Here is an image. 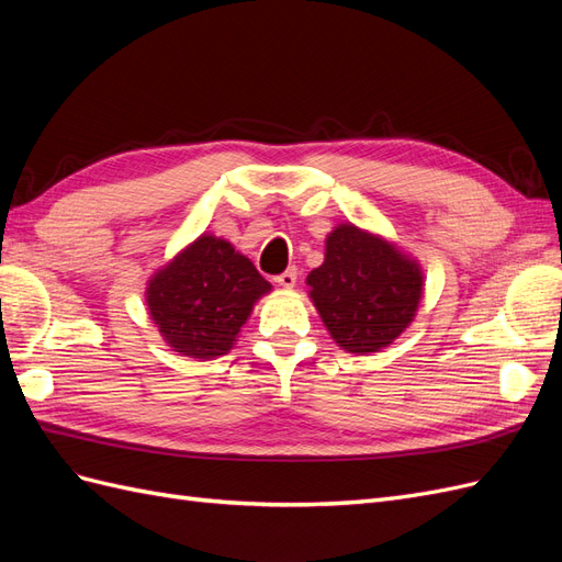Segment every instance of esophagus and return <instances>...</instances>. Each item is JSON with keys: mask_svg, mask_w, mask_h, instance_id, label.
<instances>
[{"mask_svg": "<svg viewBox=\"0 0 562 562\" xmlns=\"http://www.w3.org/2000/svg\"><path fill=\"white\" fill-rule=\"evenodd\" d=\"M274 281H277L281 288H293L295 281H297V271H295V269H285L283 274H279Z\"/></svg>", "mask_w": 562, "mask_h": 562, "instance_id": "34e87169", "label": "esophagus"}]
</instances>
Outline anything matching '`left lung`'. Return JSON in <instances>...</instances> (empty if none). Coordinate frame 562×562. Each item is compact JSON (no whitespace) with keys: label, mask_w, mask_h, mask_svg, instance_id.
I'll return each instance as SVG.
<instances>
[{"label":"left lung","mask_w":562,"mask_h":562,"mask_svg":"<svg viewBox=\"0 0 562 562\" xmlns=\"http://www.w3.org/2000/svg\"><path fill=\"white\" fill-rule=\"evenodd\" d=\"M307 285L337 347L366 356L389 347L411 326L424 274L396 244L345 223L328 234L326 258L310 271Z\"/></svg>","instance_id":"obj_1"}]
</instances>
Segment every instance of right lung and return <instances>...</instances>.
Listing matches in <instances>:
<instances>
[{
	"label": "right lung",
	"instance_id": "obj_1",
	"mask_svg": "<svg viewBox=\"0 0 562 562\" xmlns=\"http://www.w3.org/2000/svg\"><path fill=\"white\" fill-rule=\"evenodd\" d=\"M271 291L255 265L225 239L201 234L147 281V310L166 345L211 361L239 337L255 302Z\"/></svg>",
	"mask_w": 562,
	"mask_h": 562
}]
</instances>
